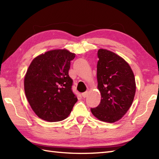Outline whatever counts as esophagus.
<instances>
[{"mask_svg": "<svg viewBox=\"0 0 159 159\" xmlns=\"http://www.w3.org/2000/svg\"><path fill=\"white\" fill-rule=\"evenodd\" d=\"M87 95H88V92H85L82 93V96L83 98H86L87 96Z\"/></svg>", "mask_w": 159, "mask_h": 159, "instance_id": "esophagus-1", "label": "esophagus"}]
</instances>
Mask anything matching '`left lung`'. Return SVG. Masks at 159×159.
<instances>
[{"instance_id": "8db88e82", "label": "left lung", "mask_w": 159, "mask_h": 159, "mask_svg": "<svg viewBox=\"0 0 159 159\" xmlns=\"http://www.w3.org/2000/svg\"><path fill=\"white\" fill-rule=\"evenodd\" d=\"M98 57V88L101 100L91 111L98 120L113 123L120 120L133 103L135 79L128 63L116 53L99 49Z\"/></svg>"}]
</instances>
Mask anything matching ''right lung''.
Returning a JSON list of instances; mask_svg holds the SVG:
<instances>
[{"label": "right lung", "instance_id": "right-lung-1", "mask_svg": "<svg viewBox=\"0 0 159 159\" xmlns=\"http://www.w3.org/2000/svg\"><path fill=\"white\" fill-rule=\"evenodd\" d=\"M75 54L53 50L33 60L25 77V92L30 106L41 119L50 122L68 117L77 102L68 72Z\"/></svg>", "mask_w": 159, "mask_h": 159}]
</instances>
